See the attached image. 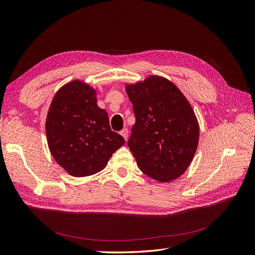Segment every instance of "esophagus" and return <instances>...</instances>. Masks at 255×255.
<instances>
[{
	"instance_id": "esophagus-1",
	"label": "esophagus",
	"mask_w": 255,
	"mask_h": 255,
	"mask_svg": "<svg viewBox=\"0 0 255 255\" xmlns=\"http://www.w3.org/2000/svg\"><path fill=\"white\" fill-rule=\"evenodd\" d=\"M120 135L125 138L126 140H128V128H123L121 132H120Z\"/></svg>"
}]
</instances>
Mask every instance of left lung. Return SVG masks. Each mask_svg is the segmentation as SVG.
Listing matches in <instances>:
<instances>
[{"mask_svg":"<svg viewBox=\"0 0 255 255\" xmlns=\"http://www.w3.org/2000/svg\"><path fill=\"white\" fill-rule=\"evenodd\" d=\"M136 118L128 145L140 170L168 183L180 177L194 159L199 123L182 91L169 80L150 75L127 84Z\"/></svg>","mask_w":255,"mask_h":255,"instance_id":"8db88e82","label":"left lung"}]
</instances>
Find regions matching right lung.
I'll list each match as a JSON object with an SVG mask.
<instances>
[{"mask_svg":"<svg viewBox=\"0 0 255 255\" xmlns=\"http://www.w3.org/2000/svg\"><path fill=\"white\" fill-rule=\"evenodd\" d=\"M50 152L69 174L83 177L105 168L113 153L126 143L113 132L109 115L97 104V91L74 80L54 96L45 120Z\"/></svg>","mask_w":255,"mask_h":255,"instance_id":"obj_1","label":"right lung"}]
</instances>
